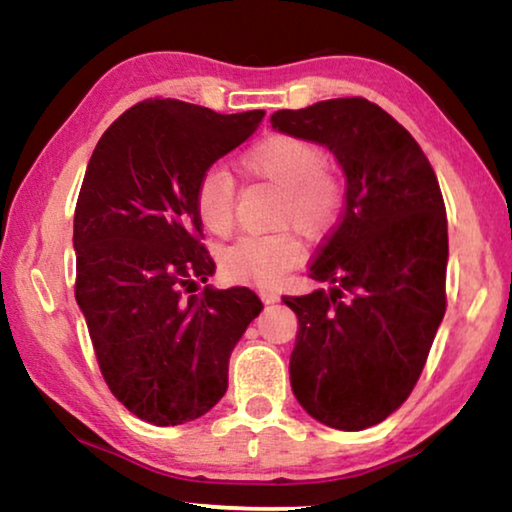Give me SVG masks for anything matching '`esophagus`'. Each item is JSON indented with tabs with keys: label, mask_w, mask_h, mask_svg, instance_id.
Masks as SVG:
<instances>
[{
	"label": "esophagus",
	"mask_w": 512,
	"mask_h": 512,
	"mask_svg": "<svg viewBox=\"0 0 512 512\" xmlns=\"http://www.w3.org/2000/svg\"><path fill=\"white\" fill-rule=\"evenodd\" d=\"M259 297H262L264 304H276V301L280 299L273 290H262V292H259Z\"/></svg>",
	"instance_id": "esophagus-1"
}]
</instances>
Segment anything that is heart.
I'll list each match as a JSON object with an SVG mask.
<instances>
[{"label": "heart", "instance_id": "heart-1", "mask_svg": "<svg viewBox=\"0 0 512 512\" xmlns=\"http://www.w3.org/2000/svg\"><path fill=\"white\" fill-rule=\"evenodd\" d=\"M325 150L313 141L273 134L241 157L243 174L278 187L273 225H294L306 239H320L336 222L341 185L327 171ZM197 215L208 232L225 236L234 227V181L225 169H208L194 192ZM297 234L280 229L262 236H241L220 253L222 276L234 283L271 285L297 264Z\"/></svg>", "mask_w": 512, "mask_h": 512}]
</instances>
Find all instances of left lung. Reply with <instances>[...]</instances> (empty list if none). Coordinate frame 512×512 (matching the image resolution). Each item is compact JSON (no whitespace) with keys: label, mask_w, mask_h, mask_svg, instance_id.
<instances>
[{"label":"left lung","mask_w":512,"mask_h":512,"mask_svg":"<svg viewBox=\"0 0 512 512\" xmlns=\"http://www.w3.org/2000/svg\"><path fill=\"white\" fill-rule=\"evenodd\" d=\"M271 127L320 143L345 174V208L311 262L329 290L283 297L297 313L290 383L327 427L362 431L420 378L445 315L448 218L417 141L362 97L276 111Z\"/></svg>","instance_id":"1"}]
</instances>
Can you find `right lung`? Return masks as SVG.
<instances>
[{
    "mask_svg": "<svg viewBox=\"0 0 512 512\" xmlns=\"http://www.w3.org/2000/svg\"><path fill=\"white\" fill-rule=\"evenodd\" d=\"M262 118L146 99L106 129L85 169L76 301L106 385L143 422L176 427L208 413L227 392L234 345L262 311L248 287L187 294L215 273L194 192Z\"/></svg>",
    "mask_w": 512,
    "mask_h": 512,
    "instance_id": "1",
    "label": "right lung"
}]
</instances>
